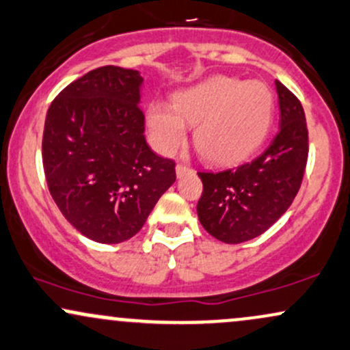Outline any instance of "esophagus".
<instances>
[{"label": "esophagus", "instance_id": "34e87169", "mask_svg": "<svg viewBox=\"0 0 350 350\" xmlns=\"http://www.w3.org/2000/svg\"><path fill=\"white\" fill-rule=\"evenodd\" d=\"M191 172H193V170L192 167L186 166V164H178V166H176V176H178V178H183V176L191 174Z\"/></svg>", "mask_w": 350, "mask_h": 350}]
</instances>
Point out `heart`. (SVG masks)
Wrapping results in <instances>:
<instances>
[{
	"mask_svg": "<svg viewBox=\"0 0 350 350\" xmlns=\"http://www.w3.org/2000/svg\"><path fill=\"white\" fill-rule=\"evenodd\" d=\"M275 116V98L266 83L212 77L180 90L172 106L153 100L146 109L151 145L161 154L176 153L195 125L197 150L213 164L250 158L266 142Z\"/></svg>",
	"mask_w": 350,
	"mask_h": 350,
	"instance_id": "obj_1",
	"label": "heart"
}]
</instances>
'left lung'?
I'll return each mask as SVG.
<instances>
[{
  "label": "left lung",
  "mask_w": 350,
  "mask_h": 350,
  "mask_svg": "<svg viewBox=\"0 0 350 350\" xmlns=\"http://www.w3.org/2000/svg\"><path fill=\"white\" fill-rule=\"evenodd\" d=\"M280 129L269 148L233 170L199 172L204 192L197 215L205 230L223 243L258 238L287 212L301 186L308 159V129L303 107L275 81Z\"/></svg>",
  "instance_id": "8db88e82"
}]
</instances>
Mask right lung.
I'll return each mask as SVG.
<instances>
[{
  "instance_id": "1",
  "label": "right lung",
  "mask_w": 350,
  "mask_h": 350,
  "mask_svg": "<svg viewBox=\"0 0 350 350\" xmlns=\"http://www.w3.org/2000/svg\"><path fill=\"white\" fill-rule=\"evenodd\" d=\"M140 71L100 66L63 90L45 117L42 161L63 217L96 243L127 241L176 180L153 153L140 111Z\"/></svg>"
}]
</instances>
